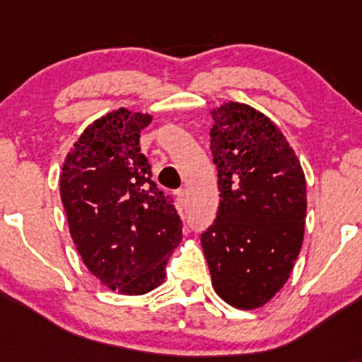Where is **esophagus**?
Wrapping results in <instances>:
<instances>
[{
	"instance_id": "esophagus-1",
	"label": "esophagus",
	"mask_w": 362,
	"mask_h": 362,
	"mask_svg": "<svg viewBox=\"0 0 362 362\" xmlns=\"http://www.w3.org/2000/svg\"><path fill=\"white\" fill-rule=\"evenodd\" d=\"M177 197H178V202H180V206H185V202H187V190L185 189H178L177 190Z\"/></svg>"
}]
</instances>
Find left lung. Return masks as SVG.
<instances>
[{
	"mask_svg": "<svg viewBox=\"0 0 362 362\" xmlns=\"http://www.w3.org/2000/svg\"><path fill=\"white\" fill-rule=\"evenodd\" d=\"M211 153L219 204L201 242L211 281L240 310L265 305L288 281L306 216V182L279 127L230 102L213 112Z\"/></svg>",
	"mask_w": 362,
	"mask_h": 362,
	"instance_id": "left-lung-1",
	"label": "left lung"
}]
</instances>
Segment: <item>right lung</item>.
<instances>
[{
  "label": "right lung",
  "mask_w": 362,
  "mask_h": 362,
  "mask_svg": "<svg viewBox=\"0 0 362 362\" xmlns=\"http://www.w3.org/2000/svg\"><path fill=\"white\" fill-rule=\"evenodd\" d=\"M149 115L126 109L95 120L61 173V199L83 262L107 288L144 294L165 279L182 242L173 197L153 182L139 132Z\"/></svg>",
  "instance_id": "right-lung-1"
}]
</instances>
